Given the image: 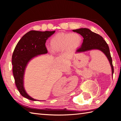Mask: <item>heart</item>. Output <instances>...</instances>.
Returning a JSON list of instances; mask_svg holds the SVG:
<instances>
[{"label": "heart", "instance_id": "heart-1", "mask_svg": "<svg viewBox=\"0 0 121 121\" xmlns=\"http://www.w3.org/2000/svg\"><path fill=\"white\" fill-rule=\"evenodd\" d=\"M82 41L81 36L78 33H58L50 39L51 50L48 49V51L50 52H58L76 48L81 45Z\"/></svg>", "mask_w": 121, "mask_h": 121}]
</instances>
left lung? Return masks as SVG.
Returning <instances> with one entry per match:
<instances>
[{
	"mask_svg": "<svg viewBox=\"0 0 121 121\" xmlns=\"http://www.w3.org/2000/svg\"><path fill=\"white\" fill-rule=\"evenodd\" d=\"M72 31L76 32L83 36L84 39L81 46L76 50V52H83L92 50H98L103 52L106 56L110 63L112 70V77L114 72L112 60L110 55L108 45L102 36L96 34L88 29L81 28L73 30Z\"/></svg>",
	"mask_w": 121,
	"mask_h": 121,
	"instance_id": "1",
	"label": "left lung"
}]
</instances>
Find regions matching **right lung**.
Masks as SVG:
<instances>
[{"instance_id": "right-lung-1", "label": "right lung", "mask_w": 121, "mask_h": 121, "mask_svg": "<svg viewBox=\"0 0 121 121\" xmlns=\"http://www.w3.org/2000/svg\"><path fill=\"white\" fill-rule=\"evenodd\" d=\"M54 31L30 30L23 36L15 46L12 56L13 74L18 91L23 97L32 101H39L27 94L24 87L25 71L30 61L41 55L47 53L45 43Z\"/></svg>"}]
</instances>
